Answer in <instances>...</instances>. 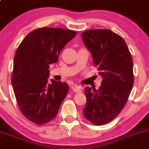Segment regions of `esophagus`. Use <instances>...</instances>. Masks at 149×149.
Returning a JSON list of instances; mask_svg holds the SVG:
<instances>
[{
    "mask_svg": "<svg viewBox=\"0 0 149 149\" xmlns=\"http://www.w3.org/2000/svg\"><path fill=\"white\" fill-rule=\"evenodd\" d=\"M72 89H73L76 93L81 92V86H80L73 85V86H72Z\"/></svg>",
    "mask_w": 149,
    "mask_h": 149,
    "instance_id": "1",
    "label": "esophagus"
}]
</instances>
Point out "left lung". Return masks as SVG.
I'll return each mask as SVG.
<instances>
[{"mask_svg": "<svg viewBox=\"0 0 149 149\" xmlns=\"http://www.w3.org/2000/svg\"><path fill=\"white\" fill-rule=\"evenodd\" d=\"M81 37L103 78L99 89L85 88L84 115L102 125L115 119L128 100L134 81L133 59L123 37L111 30H87Z\"/></svg>", "mask_w": 149, "mask_h": 149, "instance_id": "8db88e82", "label": "left lung"}]
</instances>
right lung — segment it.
Returning <instances> with one entry per match:
<instances>
[{
    "label": "right lung",
    "mask_w": 149,
    "mask_h": 149,
    "mask_svg": "<svg viewBox=\"0 0 149 149\" xmlns=\"http://www.w3.org/2000/svg\"><path fill=\"white\" fill-rule=\"evenodd\" d=\"M76 33L61 28H39L29 33L16 49L11 84L21 112L35 124L53 120L68 92L65 82L52 79L48 83V69Z\"/></svg>",
    "instance_id": "right-lung-1"
}]
</instances>
